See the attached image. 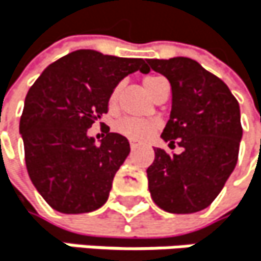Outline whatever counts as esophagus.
Listing matches in <instances>:
<instances>
[{
  "instance_id": "obj_1",
  "label": "esophagus",
  "mask_w": 261,
  "mask_h": 261,
  "mask_svg": "<svg viewBox=\"0 0 261 261\" xmlns=\"http://www.w3.org/2000/svg\"><path fill=\"white\" fill-rule=\"evenodd\" d=\"M129 147H132V150H135V148L139 147V142H136V141H129Z\"/></svg>"
}]
</instances>
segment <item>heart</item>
Instances as JSON below:
<instances>
[{
  "instance_id": "b5f03b06",
  "label": "heart",
  "mask_w": 261,
  "mask_h": 261,
  "mask_svg": "<svg viewBox=\"0 0 261 261\" xmlns=\"http://www.w3.org/2000/svg\"><path fill=\"white\" fill-rule=\"evenodd\" d=\"M164 79L159 77V75H148L144 79V88L147 89V92L150 96H153V92L156 91L158 85L162 82ZM119 92H120V86H116L114 91L111 92V97H110V105L114 107L117 103V99H119ZM116 129L129 138V139H145L148 138L154 129H156V123L151 122V120H144V119H135V117H123L120 119L117 123H116Z\"/></svg>"
}]
</instances>
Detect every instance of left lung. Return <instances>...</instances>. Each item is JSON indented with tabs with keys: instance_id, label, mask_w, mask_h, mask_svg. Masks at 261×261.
Segmentation results:
<instances>
[{
	"instance_id": "8db88e82",
	"label": "left lung",
	"mask_w": 261,
	"mask_h": 261,
	"mask_svg": "<svg viewBox=\"0 0 261 261\" xmlns=\"http://www.w3.org/2000/svg\"><path fill=\"white\" fill-rule=\"evenodd\" d=\"M147 63L172 86L170 119L161 138L182 147L173 156L154 150L147 169L148 190L165 212H199L211 206L237 165L243 136L240 105L221 79L192 59Z\"/></svg>"
}]
</instances>
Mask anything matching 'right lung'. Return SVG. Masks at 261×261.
<instances>
[{
    "label": "right lung",
    "mask_w": 261,
    "mask_h": 261,
    "mask_svg": "<svg viewBox=\"0 0 261 261\" xmlns=\"http://www.w3.org/2000/svg\"><path fill=\"white\" fill-rule=\"evenodd\" d=\"M150 68L142 59H122L79 49L49 65L31 86L20 120L28 173L52 209L86 214L108 199L113 178L129 142L110 133L96 144L88 128L108 113L119 82Z\"/></svg>",
    "instance_id": "right-lung-1"
}]
</instances>
